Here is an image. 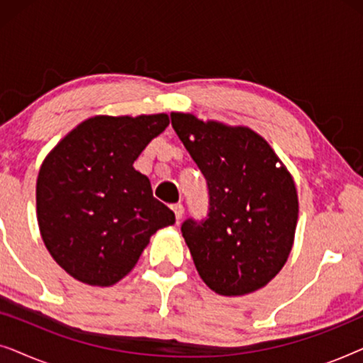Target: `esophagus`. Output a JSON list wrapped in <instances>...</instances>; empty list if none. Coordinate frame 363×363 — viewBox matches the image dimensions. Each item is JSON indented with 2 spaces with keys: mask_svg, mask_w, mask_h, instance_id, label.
<instances>
[{
  "mask_svg": "<svg viewBox=\"0 0 363 363\" xmlns=\"http://www.w3.org/2000/svg\"><path fill=\"white\" fill-rule=\"evenodd\" d=\"M172 210H173V213H175L177 221H180L182 216H183V205H180V203H177V205L172 206Z\"/></svg>",
  "mask_w": 363,
  "mask_h": 363,
  "instance_id": "obj_1",
  "label": "esophagus"
}]
</instances>
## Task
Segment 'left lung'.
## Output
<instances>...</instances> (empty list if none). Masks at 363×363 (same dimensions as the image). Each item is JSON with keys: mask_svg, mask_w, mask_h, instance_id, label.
<instances>
[{"mask_svg": "<svg viewBox=\"0 0 363 363\" xmlns=\"http://www.w3.org/2000/svg\"><path fill=\"white\" fill-rule=\"evenodd\" d=\"M170 118L208 186L206 216L182 223L198 274L221 296L261 289L294 242L299 205L291 173L251 128L180 112Z\"/></svg>", "mask_w": 363, "mask_h": 363, "instance_id": "left-lung-1", "label": "left lung"}]
</instances>
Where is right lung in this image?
<instances>
[{"label":"right lung","mask_w":363,"mask_h":363,"mask_svg":"<svg viewBox=\"0 0 363 363\" xmlns=\"http://www.w3.org/2000/svg\"><path fill=\"white\" fill-rule=\"evenodd\" d=\"M167 113L99 116L49 153L36 185L38 223L54 261L74 279L112 286L137 264L175 213L153 198L133 162L168 127Z\"/></svg>","instance_id":"1"}]
</instances>
